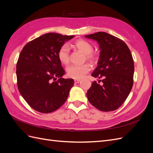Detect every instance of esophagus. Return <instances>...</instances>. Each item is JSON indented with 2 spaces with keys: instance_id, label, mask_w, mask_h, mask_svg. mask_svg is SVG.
I'll use <instances>...</instances> for the list:
<instances>
[{
  "instance_id": "34e87169",
  "label": "esophagus",
  "mask_w": 153,
  "mask_h": 153,
  "mask_svg": "<svg viewBox=\"0 0 153 153\" xmlns=\"http://www.w3.org/2000/svg\"><path fill=\"white\" fill-rule=\"evenodd\" d=\"M74 81H75V84H78V83L80 82V80H79V79H75V80H74Z\"/></svg>"
}]
</instances>
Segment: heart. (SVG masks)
I'll use <instances>...</instances> for the list:
<instances>
[{"mask_svg":"<svg viewBox=\"0 0 153 153\" xmlns=\"http://www.w3.org/2000/svg\"><path fill=\"white\" fill-rule=\"evenodd\" d=\"M73 47L85 53V59L92 64H95L98 60V56L92 52L93 47L88 41L84 39H78L72 45ZM57 56L59 61L62 64L66 65L69 62V50L67 45H63L60 47ZM91 70V66L89 63L83 64L82 65H71L66 68L67 75L69 77L80 79Z\"/></svg>","mask_w":153,"mask_h":153,"instance_id":"1","label":"heart"}]
</instances>
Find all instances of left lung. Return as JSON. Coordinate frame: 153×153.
<instances>
[{
    "instance_id": "8db88e82",
    "label": "left lung",
    "mask_w": 153,
    "mask_h": 153,
    "mask_svg": "<svg viewBox=\"0 0 153 153\" xmlns=\"http://www.w3.org/2000/svg\"><path fill=\"white\" fill-rule=\"evenodd\" d=\"M85 37L99 44L98 65L91 76L102 78L101 85L92 82L87 92V99L103 112L117 110L128 98L133 84L134 62L130 50L123 40L106 32Z\"/></svg>"
}]
</instances>
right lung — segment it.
<instances>
[{
	"label": "right lung",
	"mask_w": 153,
	"mask_h": 153,
	"mask_svg": "<svg viewBox=\"0 0 153 153\" xmlns=\"http://www.w3.org/2000/svg\"><path fill=\"white\" fill-rule=\"evenodd\" d=\"M74 36L50 32L27 43L16 64L17 85L31 108L41 113L53 112L66 102L73 79H65L58 51Z\"/></svg>",
	"instance_id": "add662e5"
}]
</instances>
